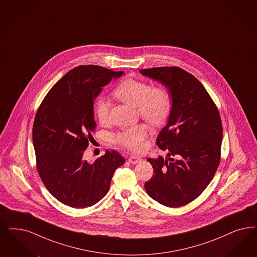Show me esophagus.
<instances>
[{
  "instance_id": "esophagus-1",
  "label": "esophagus",
  "mask_w": 257,
  "mask_h": 257,
  "mask_svg": "<svg viewBox=\"0 0 257 257\" xmlns=\"http://www.w3.org/2000/svg\"><path fill=\"white\" fill-rule=\"evenodd\" d=\"M141 161V158L140 157H138V156H131L130 158H128V162L131 163V164H137L138 162Z\"/></svg>"
}]
</instances>
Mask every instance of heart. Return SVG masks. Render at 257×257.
Here are the masks:
<instances>
[{
    "instance_id": "b5f03b06",
    "label": "heart",
    "mask_w": 257,
    "mask_h": 257,
    "mask_svg": "<svg viewBox=\"0 0 257 257\" xmlns=\"http://www.w3.org/2000/svg\"><path fill=\"white\" fill-rule=\"evenodd\" d=\"M113 95L128 105H136L139 116L152 125H160L169 117L172 108V98L169 89L162 85L151 86L141 79L127 78L113 90ZM109 103L103 98H97L93 104V112L98 123H109ZM149 133L147 125L134 124L120 130L113 135V142L132 152H141Z\"/></svg>"
}]
</instances>
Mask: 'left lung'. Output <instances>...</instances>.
<instances>
[{"label": "left lung", "instance_id": "1", "mask_svg": "<svg viewBox=\"0 0 257 257\" xmlns=\"http://www.w3.org/2000/svg\"><path fill=\"white\" fill-rule=\"evenodd\" d=\"M145 76L168 86L172 108L156 145L169 158H149L153 175L145 190L160 204L179 208L208 187L221 160L222 121L218 108L199 81L178 67L141 69Z\"/></svg>", "mask_w": 257, "mask_h": 257}]
</instances>
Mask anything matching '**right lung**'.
Wrapping results in <instances>:
<instances>
[{
    "mask_svg": "<svg viewBox=\"0 0 257 257\" xmlns=\"http://www.w3.org/2000/svg\"><path fill=\"white\" fill-rule=\"evenodd\" d=\"M99 66H79L50 88L35 115L32 139L36 168L48 191L71 208L90 207L108 191L116 169L124 159L106 151L93 164L84 154L95 132L93 101L114 77Z\"/></svg>",
    "mask_w": 257,
    "mask_h": 257,
    "instance_id": "right-lung-1",
    "label": "right lung"
}]
</instances>
